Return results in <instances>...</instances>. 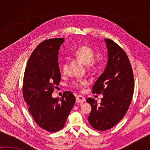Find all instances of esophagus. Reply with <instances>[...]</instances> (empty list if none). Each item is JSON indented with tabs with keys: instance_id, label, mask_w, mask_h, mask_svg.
<instances>
[{
	"instance_id": "34e87169",
	"label": "esophagus",
	"mask_w": 150,
	"mask_h": 150,
	"mask_svg": "<svg viewBox=\"0 0 150 150\" xmlns=\"http://www.w3.org/2000/svg\"><path fill=\"white\" fill-rule=\"evenodd\" d=\"M85 98L81 96V95H79V96L76 97V103H82L85 102Z\"/></svg>"
}]
</instances>
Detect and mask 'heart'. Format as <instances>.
<instances>
[{"instance_id": "obj_1", "label": "heart", "mask_w": 150, "mask_h": 150, "mask_svg": "<svg viewBox=\"0 0 150 150\" xmlns=\"http://www.w3.org/2000/svg\"><path fill=\"white\" fill-rule=\"evenodd\" d=\"M74 54L76 57L81 60L85 64H86L87 68L89 69H94L97 68V62L93 60L95 57V52L93 48L89 46H82L79 47L75 51ZM61 71L66 73L68 69V62L64 61L61 65ZM88 84L86 80H77L71 82V86L76 89H81L86 86Z\"/></svg>"}]
</instances>
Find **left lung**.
Returning a JSON list of instances; mask_svg holds the SVG:
<instances>
[{
	"label": "left lung",
	"mask_w": 150,
	"mask_h": 150,
	"mask_svg": "<svg viewBox=\"0 0 150 150\" xmlns=\"http://www.w3.org/2000/svg\"><path fill=\"white\" fill-rule=\"evenodd\" d=\"M108 62L104 72L92 87L93 93L103 95L98 105L94 98H87L91 106L88 119L92 128L108 130L116 125L125 115L131 104L134 88L133 69L122 48L109 39H105Z\"/></svg>",
	"instance_id": "left-lung-1"
}]
</instances>
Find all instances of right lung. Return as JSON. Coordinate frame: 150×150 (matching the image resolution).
Segmentation results:
<instances>
[{
  "instance_id": "add662e5",
  "label": "right lung",
  "mask_w": 150,
  "mask_h": 150,
  "mask_svg": "<svg viewBox=\"0 0 150 150\" xmlns=\"http://www.w3.org/2000/svg\"><path fill=\"white\" fill-rule=\"evenodd\" d=\"M64 40L51 39L38 45L28 59L24 75L22 93L28 111L37 125L50 132L64 128L75 103L69 91L64 92L60 99L52 95L61 79L58 55Z\"/></svg>"
}]
</instances>
